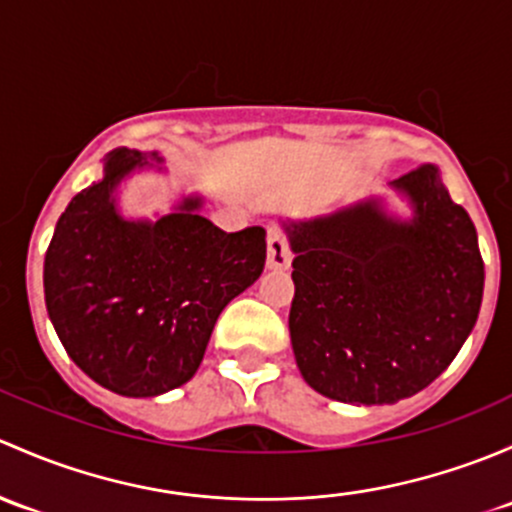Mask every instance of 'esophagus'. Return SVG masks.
Instances as JSON below:
<instances>
[{
    "mask_svg": "<svg viewBox=\"0 0 512 512\" xmlns=\"http://www.w3.org/2000/svg\"><path fill=\"white\" fill-rule=\"evenodd\" d=\"M291 263V246L286 234L278 226L268 229V268H288Z\"/></svg>",
    "mask_w": 512,
    "mask_h": 512,
    "instance_id": "esophagus-1",
    "label": "esophagus"
}]
</instances>
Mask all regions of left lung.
<instances>
[{"instance_id":"obj_1","label":"left lung","mask_w":512,"mask_h":512,"mask_svg":"<svg viewBox=\"0 0 512 512\" xmlns=\"http://www.w3.org/2000/svg\"><path fill=\"white\" fill-rule=\"evenodd\" d=\"M407 221L362 202L288 226L295 362L323 397L394 404L429 387L478 320L483 258L476 226L434 165L394 179Z\"/></svg>"}]
</instances>
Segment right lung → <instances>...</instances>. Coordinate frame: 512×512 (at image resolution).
Here are the masks:
<instances>
[{
    "instance_id": "obj_1",
    "label": "right lung",
    "mask_w": 512,
    "mask_h": 512,
    "mask_svg": "<svg viewBox=\"0 0 512 512\" xmlns=\"http://www.w3.org/2000/svg\"><path fill=\"white\" fill-rule=\"evenodd\" d=\"M160 162L157 152L113 150L105 177L59 217L44 258L46 310L68 357L123 397H157L194 377L214 323L266 266L261 226L226 234L189 197L175 214L125 221L120 179Z\"/></svg>"
}]
</instances>
